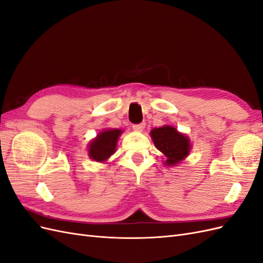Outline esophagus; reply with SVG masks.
Listing matches in <instances>:
<instances>
[{
  "instance_id": "1",
  "label": "esophagus",
  "mask_w": 263,
  "mask_h": 263,
  "mask_svg": "<svg viewBox=\"0 0 263 263\" xmlns=\"http://www.w3.org/2000/svg\"><path fill=\"white\" fill-rule=\"evenodd\" d=\"M145 126H146L145 123L135 124V125H133V129L136 130V132H142V130H144V128H145Z\"/></svg>"
}]
</instances>
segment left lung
I'll return each instance as SVG.
<instances>
[{
    "label": "left lung",
    "mask_w": 263,
    "mask_h": 263,
    "mask_svg": "<svg viewBox=\"0 0 263 263\" xmlns=\"http://www.w3.org/2000/svg\"><path fill=\"white\" fill-rule=\"evenodd\" d=\"M150 136L156 148L166 157L164 161L166 165L178 164L190 154V139L172 126L166 125L160 128H154L150 132Z\"/></svg>",
    "instance_id": "1"
}]
</instances>
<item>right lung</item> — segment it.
<instances>
[{
	"label": "right lung",
	"mask_w": 263,
	"mask_h": 263,
	"mask_svg": "<svg viewBox=\"0 0 263 263\" xmlns=\"http://www.w3.org/2000/svg\"><path fill=\"white\" fill-rule=\"evenodd\" d=\"M121 129H105L101 132L89 145V157L94 161L104 162L115 153Z\"/></svg>",
	"instance_id": "right-lung-1"
}]
</instances>
